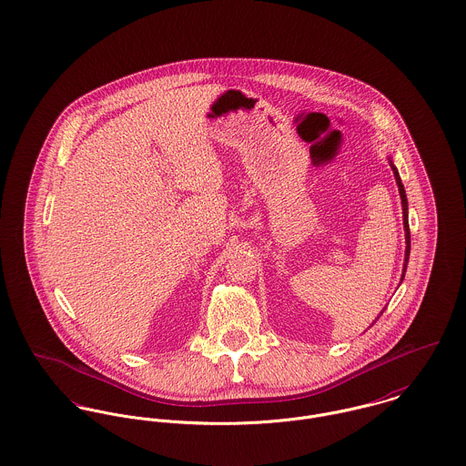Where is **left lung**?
Masks as SVG:
<instances>
[{"label": "left lung", "instance_id": "obj_1", "mask_svg": "<svg viewBox=\"0 0 466 466\" xmlns=\"http://www.w3.org/2000/svg\"><path fill=\"white\" fill-rule=\"evenodd\" d=\"M388 162H390V166H391V169H393V175H395V180H397V186H399V195H400V200H402V218H404V232H406V256H404V268H402V279H400V282L404 280V275H406V269H408V262H410V252H411V234H410V219H408V197H406V189H404V184H402V180H400V175H399V169L395 167V164H393V160H391V157H388ZM380 314H382V310H380ZM379 314V316H380ZM379 316L375 318V319H379ZM375 323V321H373ZM371 323V325H373ZM370 325V327H371Z\"/></svg>", "mask_w": 466, "mask_h": 466}]
</instances>
